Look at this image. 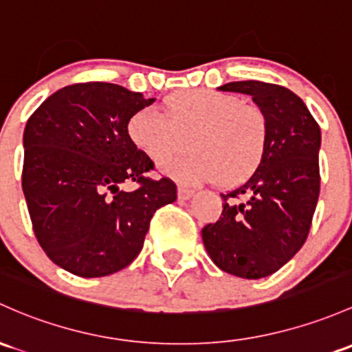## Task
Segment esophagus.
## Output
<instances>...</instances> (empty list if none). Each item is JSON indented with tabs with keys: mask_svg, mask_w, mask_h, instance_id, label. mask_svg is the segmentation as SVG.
<instances>
[{
	"mask_svg": "<svg viewBox=\"0 0 352 352\" xmlns=\"http://www.w3.org/2000/svg\"><path fill=\"white\" fill-rule=\"evenodd\" d=\"M194 195H195V190H192V188H187V187L177 188V197H179V201H188V199H192Z\"/></svg>",
	"mask_w": 352,
	"mask_h": 352,
	"instance_id": "obj_1",
	"label": "esophagus"
}]
</instances>
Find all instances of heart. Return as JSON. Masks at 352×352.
Returning <instances> with one entry per match:
<instances>
[{"mask_svg": "<svg viewBox=\"0 0 352 352\" xmlns=\"http://www.w3.org/2000/svg\"><path fill=\"white\" fill-rule=\"evenodd\" d=\"M126 135L155 165L190 146V153L165 173L182 184L217 182L232 187L250 179L268 145L265 113L238 96L214 89H182L162 99V114L140 109L129 116Z\"/></svg>", "mask_w": 352, "mask_h": 352, "instance_id": "1", "label": "heart"}]
</instances>
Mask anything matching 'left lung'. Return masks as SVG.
I'll use <instances>...</instances> for the list:
<instances>
[{"label": "left lung", "instance_id": "obj_1", "mask_svg": "<svg viewBox=\"0 0 352 352\" xmlns=\"http://www.w3.org/2000/svg\"><path fill=\"white\" fill-rule=\"evenodd\" d=\"M219 91L253 98L268 121V145L256 172L221 194L223 214L202 229V241L223 272L265 278L290 261L309 236L320 192V128L287 87L239 80Z\"/></svg>", "mask_w": 352, "mask_h": 352}]
</instances>
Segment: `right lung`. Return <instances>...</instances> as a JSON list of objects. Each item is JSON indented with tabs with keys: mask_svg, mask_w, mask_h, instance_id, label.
Returning <instances> with one entry per match:
<instances>
[{
	"mask_svg": "<svg viewBox=\"0 0 352 352\" xmlns=\"http://www.w3.org/2000/svg\"><path fill=\"white\" fill-rule=\"evenodd\" d=\"M153 102L118 84H72L27 121L21 187L33 231L47 256L72 275L126 268L155 210L177 199L172 180L148 179L153 162L126 135L129 116ZM128 182L140 187L123 191Z\"/></svg>",
	"mask_w": 352,
	"mask_h": 352,
	"instance_id": "add662e5",
	"label": "right lung"
}]
</instances>
